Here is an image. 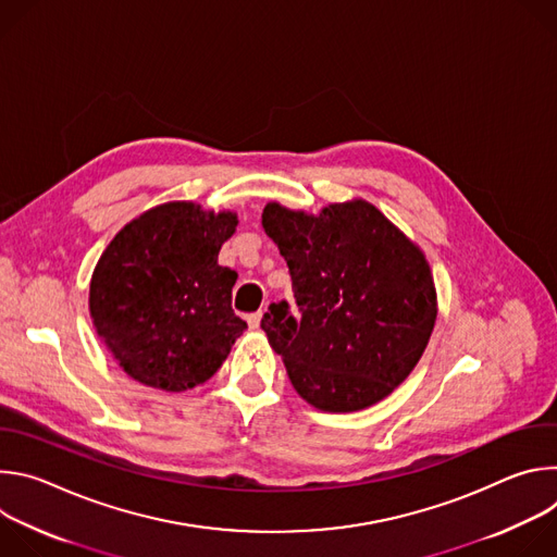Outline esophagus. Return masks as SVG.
I'll list each match as a JSON object with an SVG mask.
<instances>
[{
	"instance_id": "1",
	"label": "esophagus",
	"mask_w": 557,
	"mask_h": 557,
	"mask_svg": "<svg viewBox=\"0 0 557 557\" xmlns=\"http://www.w3.org/2000/svg\"><path fill=\"white\" fill-rule=\"evenodd\" d=\"M262 317H264V312H262V310H258V312L249 314V317H247V322H249V326H251V329H260V322H262Z\"/></svg>"
}]
</instances>
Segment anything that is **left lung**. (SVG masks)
<instances>
[{
	"mask_svg": "<svg viewBox=\"0 0 557 557\" xmlns=\"http://www.w3.org/2000/svg\"><path fill=\"white\" fill-rule=\"evenodd\" d=\"M262 226L286 260L299 314L280 301L262 331L306 404L359 412L401 385L436 324L425 253L372 202L352 198L320 213L269 202Z\"/></svg>",
	"mask_w": 557,
	"mask_h": 557,
	"instance_id": "obj_1",
	"label": "left lung"
}]
</instances>
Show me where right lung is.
Here are the masks:
<instances>
[{"mask_svg": "<svg viewBox=\"0 0 557 557\" xmlns=\"http://www.w3.org/2000/svg\"><path fill=\"white\" fill-rule=\"evenodd\" d=\"M235 226V211L163 202L129 220L101 253L90 280V317L134 381L165 392L196 387L247 331L231 308L237 273L218 264Z\"/></svg>", "mask_w": 557, "mask_h": 557, "instance_id": "right-lung-1", "label": "right lung"}]
</instances>
